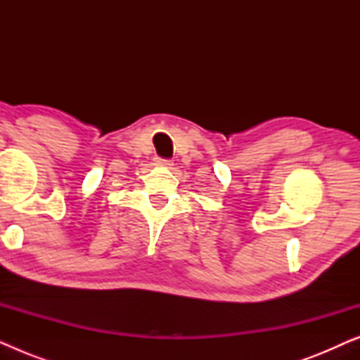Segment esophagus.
I'll return each instance as SVG.
<instances>
[{
	"label": "esophagus",
	"mask_w": 360,
	"mask_h": 360,
	"mask_svg": "<svg viewBox=\"0 0 360 360\" xmlns=\"http://www.w3.org/2000/svg\"><path fill=\"white\" fill-rule=\"evenodd\" d=\"M155 162H157V165H160V167H165V169H170V167L174 165V162L169 160V159H157Z\"/></svg>",
	"instance_id": "obj_1"
}]
</instances>
